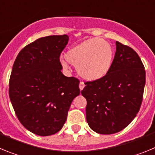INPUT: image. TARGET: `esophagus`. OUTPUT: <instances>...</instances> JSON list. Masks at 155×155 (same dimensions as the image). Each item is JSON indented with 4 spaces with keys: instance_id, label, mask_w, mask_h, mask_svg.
Instances as JSON below:
<instances>
[{
    "instance_id": "obj_1",
    "label": "esophagus",
    "mask_w": 155,
    "mask_h": 155,
    "mask_svg": "<svg viewBox=\"0 0 155 155\" xmlns=\"http://www.w3.org/2000/svg\"><path fill=\"white\" fill-rule=\"evenodd\" d=\"M84 86H85V84H84V83L83 81H81L80 84H79V88H80V90L81 91L83 88L84 87Z\"/></svg>"
}]
</instances>
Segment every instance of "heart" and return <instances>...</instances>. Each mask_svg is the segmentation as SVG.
Listing matches in <instances>:
<instances>
[{"label": "heart", "mask_w": 155, "mask_h": 155, "mask_svg": "<svg viewBox=\"0 0 155 155\" xmlns=\"http://www.w3.org/2000/svg\"><path fill=\"white\" fill-rule=\"evenodd\" d=\"M68 62L77 67L81 77L87 81L102 78L110 70L113 50L109 43L99 38H93L71 48L65 54ZM66 60L61 61L64 69H69Z\"/></svg>", "instance_id": "1"}]
</instances>
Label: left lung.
I'll return each mask as SVG.
<instances>
[{"instance_id":"left-lung-1","label":"left lung","mask_w":155,"mask_h":155,"mask_svg":"<svg viewBox=\"0 0 155 155\" xmlns=\"http://www.w3.org/2000/svg\"><path fill=\"white\" fill-rule=\"evenodd\" d=\"M110 70L98 80L85 82L81 94L87 100L86 120L100 134L124 130L136 117L143 100L144 67L137 53L116 41Z\"/></svg>"}]
</instances>
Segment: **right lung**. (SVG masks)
<instances>
[{
  "mask_svg": "<svg viewBox=\"0 0 155 155\" xmlns=\"http://www.w3.org/2000/svg\"><path fill=\"white\" fill-rule=\"evenodd\" d=\"M68 39L67 35L39 38L25 46L14 63L11 102L21 124L36 135L61 130L71 102L80 94L78 79L61 72L60 56Z\"/></svg>",
  "mask_w": 155,
  "mask_h": 155,
  "instance_id": "add662e5",
  "label": "right lung"
}]
</instances>
